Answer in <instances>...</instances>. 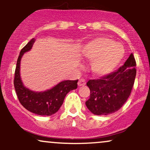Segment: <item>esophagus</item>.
Returning a JSON list of instances; mask_svg holds the SVG:
<instances>
[{"instance_id": "34e87169", "label": "esophagus", "mask_w": 150, "mask_h": 150, "mask_svg": "<svg viewBox=\"0 0 150 150\" xmlns=\"http://www.w3.org/2000/svg\"><path fill=\"white\" fill-rule=\"evenodd\" d=\"M79 87H81V86H84L86 85V81L84 80V79H80L78 81V83H77Z\"/></svg>"}]
</instances>
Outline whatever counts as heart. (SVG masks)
<instances>
[{
  "instance_id": "obj_1",
  "label": "heart",
  "mask_w": 150,
  "mask_h": 150,
  "mask_svg": "<svg viewBox=\"0 0 150 150\" xmlns=\"http://www.w3.org/2000/svg\"><path fill=\"white\" fill-rule=\"evenodd\" d=\"M124 53L122 44L102 37L89 41L82 49V56L92 62V71L97 76L113 73L123 60Z\"/></svg>"
}]
</instances>
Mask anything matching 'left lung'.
<instances>
[{"instance_id":"obj_1","label":"left lung","mask_w":150,"mask_h":150,"mask_svg":"<svg viewBox=\"0 0 150 150\" xmlns=\"http://www.w3.org/2000/svg\"><path fill=\"white\" fill-rule=\"evenodd\" d=\"M136 62L131 53L124 65L116 72L97 80H90L87 85L90 97L85 102L93 114L101 116L115 113L130 96L136 76Z\"/></svg>"}]
</instances>
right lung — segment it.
<instances>
[{
	"label": "right lung",
	"mask_w": 150,
	"mask_h": 150,
	"mask_svg": "<svg viewBox=\"0 0 150 150\" xmlns=\"http://www.w3.org/2000/svg\"><path fill=\"white\" fill-rule=\"evenodd\" d=\"M36 39L33 38L20 51L15 72L14 86L20 104L30 112L39 116H51L59 110L70 91L77 89V80H63L52 88L35 92L26 87L20 76V62L24 53L32 49Z\"/></svg>",
	"instance_id": "add662e5"
}]
</instances>
